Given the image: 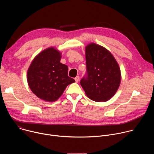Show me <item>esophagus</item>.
<instances>
[{"instance_id":"obj_1","label":"esophagus","mask_w":154,"mask_h":154,"mask_svg":"<svg viewBox=\"0 0 154 154\" xmlns=\"http://www.w3.org/2000/svg\"><path fill=\"white\" fill-rule=\"evenodd\" d=\"M79 79H80V77L79 76H77L75 78V82H79Z\"/></svg>"}]
</instances>
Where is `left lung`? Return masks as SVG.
<instances>
[{"instance_id": "left-lung-1", "label": "left lung", "mask_w": 154, "mask_h": 154, "mask_svg": "<svg viewBox=\"0 0 154 154\" xmlns=\"http://www.w3.org/2000/svg\"><path fill=\"white\" fill-rule=\"evenodd\" d=\"M86 74L80 83L86 95L96 102H105L116 93L121 82V71L107 49L91 43L86 47Z\"/></svg>"}]
</instances>
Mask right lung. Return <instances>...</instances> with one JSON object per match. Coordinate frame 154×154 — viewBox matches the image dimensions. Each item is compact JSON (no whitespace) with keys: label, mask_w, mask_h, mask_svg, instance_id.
Returning <instances> with one entry per match:
<instances>
[{"label":"right lung","mask_w":154,"mask_h":154,"mask_svg":"<svg viewBox=\"0 0 154 154\" xmlns=\"http://www.w3.org/2000/svg\"><path fill=\"white\" fill-rule=\"evenodd\" d=\"M61 54L54 48L39 54L27 72V82L32 91L48 102L57 100L69 84L75 82L68 76V67L60 63Z\"/></svg>","instance_id":"obj_1"}]
</instances>
